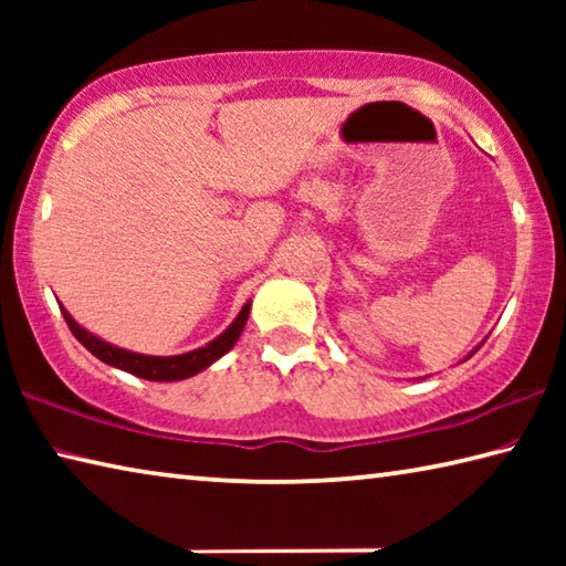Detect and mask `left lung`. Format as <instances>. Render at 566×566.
<instances>
[{"label":"left lung","mask_w":566,"mask_h":566,"mask_svg":"<svg viewBox=\"0 0 566 566\" xmlns=\"http://www.w3.org/2000/svg\"><path fill=\"white\" fill-rule=\"evenodd\" d=\"M474 352H476V349H474ZM474 352H472V354H474Z\"/></svg>","instance_id":"8db88e82"}]
</instances>
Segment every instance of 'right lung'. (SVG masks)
<instances>
[{
  "label": "right lung",
  "instance_id": "1",
  "mask_svg": "<svg viewBox=\"0 0 566 566\" xmlns=\"http://www.w3.org/2000/svg\"><path fill=\"white\" fill-rule=\"evenodd\" d=\"M62 310V317L66 322V327L72 329V334L76 339H80L84 347H87L94 357L102 359L104 364H109V367H117L129 371L134 377H142V379H149V381H177V379H187V377H195L197 371L207 369L209 364L217 361L222 354H227L229 349L234 347L239 334H242L247 317H249V302L242 306V312H239V317L229 324V329L219 334L214 342H209L207 347H199L195 352H187V354H177V357H147V354H137V352H127V349H119L114 347V344L102 342L99 337H94L87 329H82L80 324H76L70 312Z\"/></svg>",
  "mask_w": 566,
  "mask_h": 566
}]
</instances>
